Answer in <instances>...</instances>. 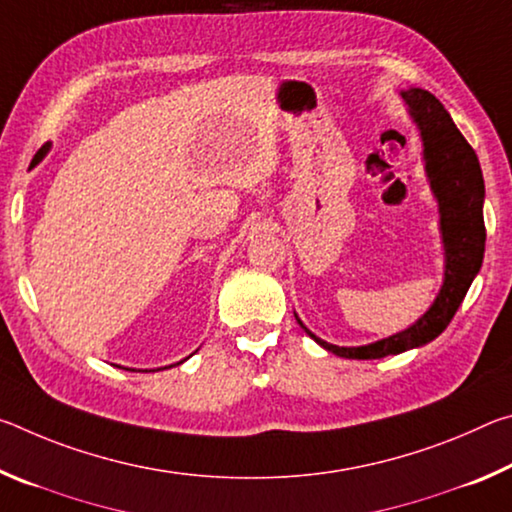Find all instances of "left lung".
Segmentation results:
<instances>
[{
	"label": "left lung",
	"mask_w": 512,
	"mask_h": 512,
	"mask_svg": "<svg viewBox=\"0 0 512 512\" xmlns=\"http://www.w3.org/2000/svg\"><path fill=\"white\" fill-rule=\"evenodd\" d=\"M402 99L409 106L415 124L420 128L424 146V169L429 185L438 201L440 232L445 246V280L427 314L415 320L404 332L359 348H339L302 325L320 348L345 359H381L420 348L445 332L452 323L456 309L461 307L467 289L479 273L485 250L483 198L485 185L479 158L465 137L458 131L443 103L422 88L402 90Z\"/></svg>",
	"instance_id": "1"
}]
</instances>
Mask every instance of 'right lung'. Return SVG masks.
Listing matches in <instances>:
<instances>
[{
    "instance_id": "right-lung-1",
    "label": "right lung",
    "mask_w": 512,
    "mask_h": 512,
    "mask_svg": "<svg viewBox=\"0 0 512 512\" xmlns=\"http://www.w3.org/2000/svg\"><path fill=\"white\" fill-rule=\"evenodd\" d=\"M47 151H49V144L47 146H42V149L36 153V162H40L42 158H45V155H47ZM180 363H183V361H180Z\"/></svg>"
}]
</instances>
